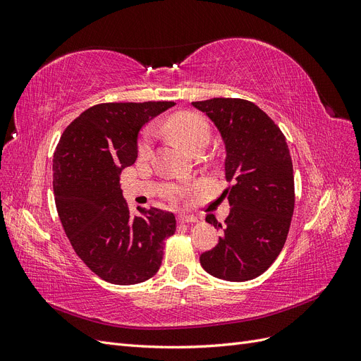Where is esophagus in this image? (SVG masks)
<instances>
[{"instance_id":"obj_1","label":"esophagus","mask_w":361,"mask_h":361,"mask_svg":"<svg viewBox=\"0 0 361 361\" xmlns=\"http://www.w3.org/2000/svg\"><path fill=\"white\" fill-rule=\"evenodd\" d=\"M179 221L180 223H197L199 218L194 215H182V216H179Z\"/></svg>"}]
</instances>
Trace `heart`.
I'll list each match as a JSON object with an SVG mask.
<instances>
[{
    "label": "heart",
    "mask_w": 361,
    "mask_h": 361,
    "mask_svg": "<svg viewBox=\"0 0 361 361\" xmlns=\"http://www.w3.org/2000/svg\"><path fill=\"white\" fill-rule=\"evenodd\" d=\"M166 128L169 133L176 138L180 145L187 149L194 150L199 146H206L207 140H209V123L206 118L197 113H176L167 118ZM155 140V130L152 126H147L143 133H141L138 141V155L141 158H147L154 147Z\"/></svg>",
    "instance_id": "heart-1"
}]
</instances>
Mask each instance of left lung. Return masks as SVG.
<instances>
[{
	"label": "left lung",
	"mask_w": 361,
	"mask_h": 361,
	"mask_svg": "<svg viewBox=\"0 0 361 361\" xmlns=\"http://www.w3.org/2000/svg\"><path fill=\"white\" fill-rule=\"evenodd\" d=\"M220 130L226 146V179L231 214L218 223V244L200 256L203 269L216 279L247 281L272 265L286 243L295 206L293 167L286 138L257 105L236 97L192 102Z\"/></svg>",
	"instance_id": "8db88e82"
}]
</instances>
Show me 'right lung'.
I'll list each match as a JSON object with an SVG mask.
<instances>
[{"label": "right lung", "mask_w": 361, "mask_h": 361, "mask_svg": "<svg viewBox=\"0 0 361 361\" xmlns=\"http://www.w3.org/2000/svg\"><path fill=\"white\" fill-rule=\"evenodd\" d=\"M174 102H108L90 106L64 129L54 154V197L75 253L114 285L154 277L164 241L176 232L171 212L150 207L133 216L120 173L137 159L140 129Z\"/></svg>", "instance_id": "obj_1"}]
</instances>
